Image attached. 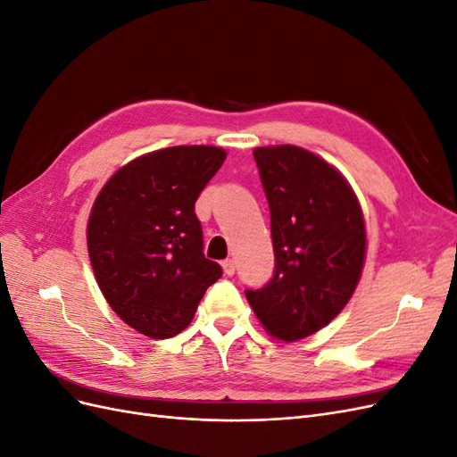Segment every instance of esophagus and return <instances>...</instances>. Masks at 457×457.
<instances>
[{
	"instance_id": "esophagus-1",
	"label": "esophagus",
	"mask_w": 457,
	"mask_h": 457,
	"mask_svg": "<svg viewBox=\"0 0 457 457\" xmlns=\"http://www.w3.org/2000/svg\"><path fill=\"white\" fill-rule=\"evenodd\" d=\"M220 265H223V270H225L227 276L234 274V261L232 259H225L223 262H220Z\"/></svg>"
}]
</instances>
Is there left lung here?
<instances>
[{
  "label": "left lung",
  "mask_w": 457,
  "mask_h": 457,
  "mask_svg": "<svg viewBox=\"0 0 457 457\" xmlns=\"http://www.w3.org/2000/svg\"><path fill=\"white\" fill-rule=\"evenodd\" d=\"M253 156L270 207L274 276L245 289L269 336L299 341L328 326L361 282L366 223L339 170L294 146H257Z\"/></svg>",
  "instance_id": "8db88e82"
}]
</instances>
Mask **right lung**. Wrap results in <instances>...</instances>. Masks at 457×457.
Segmentation results:
<instances>
[{
    "label": "right lung",
    "mask_w": 457,
    "mask_h": 457,
    "mask_svg": "<svg viewBox=\"0 0 457 457\" xmlns=\"http://www.w3.org/2000/svg\"><path fill=\"white\" fill-rule=\"evenodd\" d=\"M227 152L170 146L128 162L95 198L87 252L96 284L123 322L152 339L190 324L223 270L205 259L195 204Z\"/></svg>",
    "instance_id": "right-lung-1"
}]
</instances>
